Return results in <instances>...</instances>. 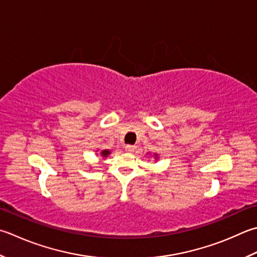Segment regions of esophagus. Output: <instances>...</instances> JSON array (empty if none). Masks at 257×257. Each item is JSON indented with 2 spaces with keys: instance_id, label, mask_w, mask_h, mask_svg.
Wrapping results in <instances>:
<instances>
[{
  "instance_id": "obj_1",
  "label": "esophagus",
  "mask_w": 257,
  "mask_h": 257,
  "mask_svg": "<svg viewBox=\"0 0 257 257\" xmlns=\"http://www.w3.org/2000/svg\"><path fill=\"white\" fill-rule=\"evenodd\" d=\"M136 150V146H134V145H127L125 146V152L127 153H129V154H132V153H134Z\"/></svg>"
}]
</instances>
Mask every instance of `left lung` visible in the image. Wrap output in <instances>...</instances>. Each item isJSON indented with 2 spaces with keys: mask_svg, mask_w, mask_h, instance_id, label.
Listing matches in <instances>:
<instances>
[{
  "mask_svg": "<svg viewBox=\"0 0 257 257\" xmlns=\"http://www.w3.org/2000/svg\"><path fill=\"white\" fill-rule=\"evenodd\" d=\"M155 156H156V159H157V155H156V154H155Z\"/></svg>",
  "mask_w": 257,
  "mask_h": 257,
  "instance_id": "8db88e82",
  "label": "left lung"
}]
</instances>
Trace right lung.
<instances>
[{"label": "right lung", "instance_id": "right-lung-1", "mask_svg": "<svg viewBox=\"0 0 257 257\" xmlns=\"http://www.w3.org/2000/svg\"><path fill=\"white\" fill-rule=\"evenodd\" d=\"M109 154H110V152H109V150H107V149L102 150V152H101V156H102V157H108Z\"/></svg>", "mask_w": 257, "mask_h": 257}]
</instances>
